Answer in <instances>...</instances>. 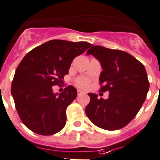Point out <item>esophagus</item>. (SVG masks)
Returning <instances> with one entry per match:
<instances>
[{
  "instance_id": "1",
  "label": "esophagus",
  "mask_w": 160,
  "mask_h": 160,
  "mask_svg": "<svg viewBox=\"0 0 160 160\" xmlns=\"http://www.w3.org/2000/svg\"><path fill=\"white\" fill-rule=\"evenodd\" d=\"M82 94H85V92H83V91H82V90H80V89H78V95L80 96V95H82Z\"/></svg>"
}]
</instances>
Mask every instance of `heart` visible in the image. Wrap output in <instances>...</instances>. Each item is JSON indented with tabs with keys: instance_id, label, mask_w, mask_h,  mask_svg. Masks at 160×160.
Masks as SVG:
<instances>
[{
	"instance_id": "obj_1",
	"label": "heart",
	"mask_w": 160,
	"mask_h": 160,
	"mask_svg": "<svg viewBox=\"0 0 160 160\" xmlns=\"http://www.w3.org/2000/svg\"><path fill=\"white\" fill-rule=\"evenodd\" d=\"M75 83L78 87L80 88H86L89 86V80L86 78L79 77L76 78Z\"/></svg>"
}]
</instances>
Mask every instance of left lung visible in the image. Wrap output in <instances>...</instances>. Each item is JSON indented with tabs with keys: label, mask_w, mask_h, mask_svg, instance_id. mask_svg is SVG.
I'll list each match as a JSON object with an SVG mask.
<instances>
[{
	"label": "left lung",
	"mask_w": 160,
	"mask_h": 160,
	"mask_svg": "<svg viewBox=\"0 0 160 160\" xmlns=\"http://www.w3.org/2000/svg\"><path fill=\"white\" fill-rule=\"evenodd\" d=\"M86 54L100 61L103 71L100 75V92L109 91L106 100L89 93L90 102L86 113L97 127L116 130L126 127L141 109L149 89V82L144 65L124 51L91 45Z\"/></svg>",
	"instance_id": "8db88e82"
}]
</instances>
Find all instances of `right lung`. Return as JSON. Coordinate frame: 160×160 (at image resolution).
I'll list each match as a JSON object with an SVG mask.
<instances>
[{"mask_svg":"<svg viewBox=\"0 0 160 160\" xmlns=\"http://www.w3.org/2000/svg\"><path fill=\"white\" fill-rule=\"evenodd\" d=\"M91 45L51 40L24 56L16 68L11 92L19 118L31 131L48 136L64 127L67 108L76 98L77 90L68 86L57 95L52 86L63 83L73 60Z\"/></svg>","mask_w":160,"mask_h":160,"instance_id":"1","label":"right lung"}]
</instances>
